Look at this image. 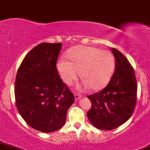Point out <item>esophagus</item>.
<instances>
[{
  "instance_id": "34e87169",
  "label": "esophagus",
  "mask_w": 150,
  "mask_h": 150,
  "mask_svg": "<svg viewBox=\"0 0 150 150\" xmlns=\"http://www.w3.org/2000/svg\"><path fill=\"white\" fill-rule=\"evenodd\" d=\"M74 98H75V100H76V101H77V100H79L80 98H81V95H80V94L74 93Z\"/></svg>"
}]
</instances>
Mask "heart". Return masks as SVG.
<instances>
[{
    "instance_id": "heart-1",
    "label": "heart",
    "mask_w": 150,
    "mask_h": 150,
    "mask_svg": "<svg viewBox=\"0 0 150 150\" xmlns=\"http://www.w3.org/2000/svg\"><path fill=\"white\" fill-rule=\"evenodd\" d=\"M68 56L70 61L61 58L57 64V69L65 83L71 84L81 73L84 87L90 86L96 91L108 85L115 66L112 52L98 47L77 46Z\"/></svg>"
}]
</instances>
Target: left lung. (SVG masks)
Segmentation results:
<instances>
[{"mask_svg":"<svg viewBox=\"0 0 150 150\" xmlns=\"http://www.w3.org/2000/svg\"><path fill=\"white\" fill-rule=\"evenodd\" d=\"M115 56L113 75L105 88L87 98L92 107L87 112L92 125L101 130H112L132 116L137 104V84L134 70L119 50L111 48Z\"/></svg>","mask_w":150,"mask_h":150,"instance_id":"8db88e82","label":"left lung"}]
</instances>
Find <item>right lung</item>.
I'll return each instance as SVG.
<instances>
[{
	"label": "right lung",
	"mask_w": 150,
	"mask_h": 150,
	"mask_svg": "<svg viewBox=\"0 0 150 150\" xmlns=\"http://www.w3.org/2000/svg\"><path fill=\"white\" fill-rule=\"evenodd\" d=\"M61 43L43 42L22 61L15 82L16 108L26 123L35 130L50 133L66 123L74 97L58 74L56 62Z\"/></svg>",
	"instance_id": "add662e5"
}]
</instances>
